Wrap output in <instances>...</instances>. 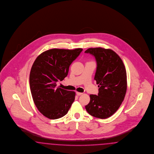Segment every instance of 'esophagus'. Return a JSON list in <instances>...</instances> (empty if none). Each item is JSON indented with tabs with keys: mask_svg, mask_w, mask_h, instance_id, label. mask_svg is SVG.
<instances>
[{
	"mask_svg": "<svg viewBox=\"0 0 154 154\" xmlns=\"http://www.w3.org/2000/svg\"><path fill=\"white\" fill-rule=\"evenodd\" d=\"M83 93H82L79 92H76V94L77 95V96H81V95H82Z\"/></svg>",
	"mask_w": 154,
	"mask_h": 154,
	"instance_id": "34e87169",
	"label": "esophagus"
}]
</instances>
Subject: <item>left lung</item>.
I'll list each match as a JSON object with an SVG mask.
<instances>
[{"label":"left lung","mask_w":154,"mask_h":154,"mask_svg":"<svg viewBox=\"0 0 154 154\" xmlns=\"http://www.w3.org/2000/svg\"><path fill=\"white\" fill-rule=\"evenodd\" d=\"M85 53L96 58L97 66L94 80L99 88L98 95H90L86 110L91 116L99 119L111 117L120 106L127 92V72L124 63L110 49L89 48Z\"/></svg>","instance_id":"1"}]
</instances>
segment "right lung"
Masks as SVG:
<instances>
[{
	"instance_id": "right-lung-1",
	"label": "right lung",
	"mask_w": 154,
	"mask_h": 154,
	"mask_svg": "<svg viewBox=\"0 0 154 154\" xmlns=\"http://www.w3.org/2000/svg\"><path fill=\"white\" fill-rule=\"evenodd\" d=\"M82 49H52L37 57L30 73L34 103L44 116L57 119L65 116L74 102L75 93L57 87V82L68 75L72 62Z\"/></svg>"
}]
</instances>
